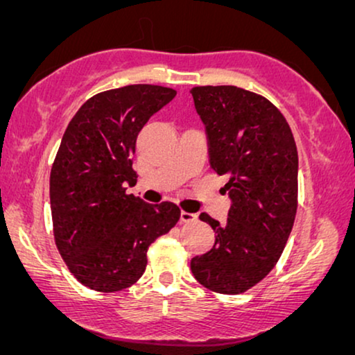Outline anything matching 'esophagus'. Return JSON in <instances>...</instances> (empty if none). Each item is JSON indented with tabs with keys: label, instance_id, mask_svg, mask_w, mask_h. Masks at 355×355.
I'll use <instances>...</instances> for the list:
<instances>
[{
	"label": "esophagus",
	"instance_id": "obj_1",
	"mask_svg": "<svg viewBox=\"0 0 355 355\" xmlns=\"http://www.w3.org/2000/svg\"><path fill=\"white\" fill-rule=\"evenodd\" d=\"M181 221L182 223H193L197 221V215L196 213H189V211H181Z\"/></svg>",
	"mask_w": 355,
	"mask_h": 355
}]
</instances>
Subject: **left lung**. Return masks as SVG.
Wrapping results in <instances>:
<instances>
[{
	"mask_svg": "<svg viewBox=\"0 0 355 355\" xmlns=\"http://www.w3.org/2000/svg\"><path fill=\"white\" fill-rule=\"evenodd\" d=\"M205 124L210 164L226 176L232 205L215 231L210 252L193 257L196 279L218 294H241L259 284L283 254L297 211V147L281 111L254 92L234 85L191 90Z\"/></svg>",
	"mask_w": 355,
	"mask_h": 355,
	"instance_id": "8db88e82",
	"label": "left lung"
}]
</instances>
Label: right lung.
<instances>
[{"label": "right lung", "mask_w": 355, "mask_h": 355, "mask_svg": "<svg viewBox=\"0 0 355 355\" xmlns=\"http://www.w3.org/2000/svg\"><path fill=\"white\" fill-rule=\"evenodd\" d=\"M176 90L135 84L100 92L67 124L50 174L53 236L74 278L98 293L137 283L152 242L181 218L176 203L150 205L125 192L137 182L135 142Z\"/></svg>", "instance_id": "right-lung-1"}]
</instances>
